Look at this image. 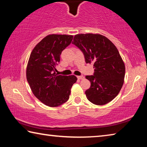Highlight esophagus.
<instances>
[{
    "label": "esophagus",
    "mask_w": 147,
    "mask_h": 147,
    "mask_svg": "<svg viewBox=\"0 0 147 147\" xmlns=\"http://www.w3.org/2000/svg\"><path fill=\"white\" fill-rule=\"evenodd\" d=\"M77 78H78V79H79V80H82V79H84V76H77Z\"/></svg>",
    "instance_id": "34e87169"
}]
</instances>
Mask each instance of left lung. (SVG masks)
<instances>
[{"label": "left lung", "mask_w": 147, "mask_h": 147, "mask_svg": "<svg viewBox=\"0 0 147 147\" xmlns=\"http://www.w3.org/2000/svg\"><path fill=\"white\" fill-rule=\"evenodd\" d=\"M72 43L82 52L86 63L93 62L94 73L86 76L91 82L85 93L96 105H104L115 98L124 83L125 65L117 47L100 34H77Z\"/></svg>", "instance_id": "obj_1"}]
</instances>
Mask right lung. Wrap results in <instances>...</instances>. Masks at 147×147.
<instances>
[{"label":"right lung","mask_w":147,"mask_h":147,"mask_svg":"<svg viewBox=\"0 0 147 147\" xmlns=\"http://www.w3.org/2000/svg\"><path fill=\"white\" fill-rule=\"evenodd\" d=\"M73 38L69 35H49L36 45L30 56L27 81L36 97L48 106L57 107L66 102L77 80L74 75H57L55 73L61 52Z\"/></svg>","instance_id":"add662e5"}]
</instances>
